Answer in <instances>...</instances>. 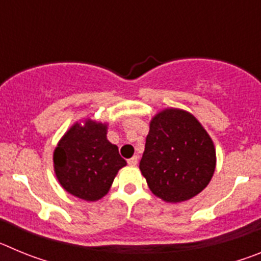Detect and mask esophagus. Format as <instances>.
<instances>
[{"mask_svg": "<svg viewBox=\"0 0 261 261\" xmlns=\"http://www.w3.org/2000/svg\"><path fill=\"white\" fill-rule=\"evenodd\" d=\"M138 163V156L137 155H135V156H132V158L130 159H128V165H130V166H136Z\"/></svg>", "mask_w": 261, "mask_h": 261, "instance_id": "obj_1", "label": "esophagus"}]
</instances>
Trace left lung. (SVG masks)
I'll return each mask as SVG.
<instances>
[{
	"mask_svg": "<svg viewBox=\"0 0 261 261\" xmlns=\"http://www.w3.org/2000/svg\"><path fill=\"white\" fill-rule=\"evenodd\" d=\"M216 147L188 111L165 108L150 120L140 170L151 192L166 202L199 195L216 170Z\"/></svg>",
	"mask_w": 261,
	"mask_h": 261,
	"instance_id": "left-lung-1",
	"label": "left lung"
}]
</instances>
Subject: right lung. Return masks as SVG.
I'll return each instance as SVG.
<instances>
[{
	"label": "right lung",
	"instance_id": "1",
	"mask_svg": "<svg viewBox=\"0 0 261 261\" xmlns=\"http://www.w3.org/2000/svg\"><path fill=\"white\" fill-rule=\"evenodd\" d=\"M107 123L86 119L65 132L53 151L57 180L70 195L85 201L106 196L120 168L126 165L116 145L107 140Z\"/></svg>",
	"mask_w": 261,
	"mask_h": 261
}]
</instances>
